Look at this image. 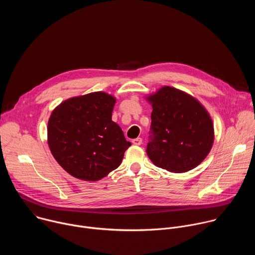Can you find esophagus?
I'll use <instances>...</instances> for the list:
<instances>
[{
  "mask_svg": "<svg viewBox=\"0 0 255 255\" xmlns=\"http://www.w3.org/2000/svg\"><path fill=\"white\" fill-rule=\"evenodd\" d=\"M132 143H133L134 145H141V143H142V138H140V137L135 138V139L132 140Z\"/></svg>",
  "mask_w": 255,
  "mask_h": 255,
  "instance_id": "34e87169",
  "label": "esophagus"
}]
</instances>
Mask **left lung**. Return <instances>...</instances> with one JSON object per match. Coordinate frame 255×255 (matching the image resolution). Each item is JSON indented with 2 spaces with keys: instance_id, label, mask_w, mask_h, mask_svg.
I'll list each match as a JSON object with an SVG mask.
<instances>
[{
  "instance_id": "1",
  "label": "left lung",
  "mask_w": 255,
  "mask_h": 255,
  "mask_svg": "<svg viewBox=\"0 0 255 255\" xmlns=\"http://www.w3.org/2000/svg\"><path fill=\"white\" fill-rule=\"evenodd\" d=\"M145 99L152 106L153 137L146 153L153 164L174 173L198 166L211 151L215 137L206 108L188 93L168 86Z\"/></svg>"
}]
</instances>
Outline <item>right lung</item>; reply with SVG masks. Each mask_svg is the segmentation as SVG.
Returning a JSON list of instances; mask_svg holds the SVG:
<instances>
[{
	"label": "right lung",
	"instance_id": "add662e5",
	"mask_svg": "<svg viewBox=\"0 0 255 255\" xmlns=\"http://www.w3.org/2000/svg\"><path fill=\"white\" fill-rule=\"evenodd\" d=\"M116 98L105 92L74 97L52 111L47 125L49 149L70 175L96 181L122 162L131 145L112 121Z\"/></svg>",
	"mask_w": 255,
	"mask_h": 255
}]
</instances>
